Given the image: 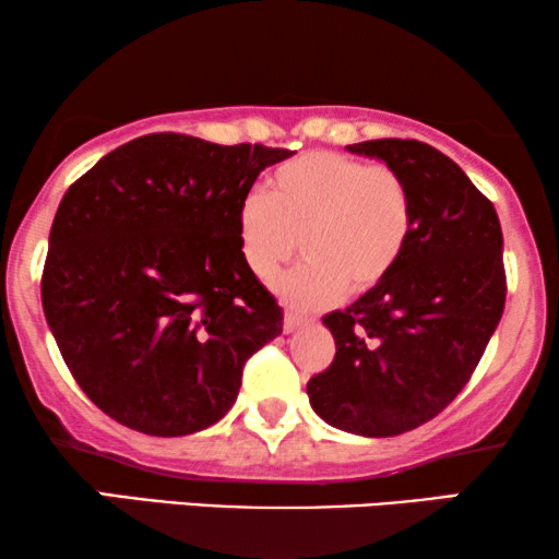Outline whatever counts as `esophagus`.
I'll use <instances>...</instances> for the list:
<instances>
[{
  "label": "esophagus",
  "mask_w": 559,
  "mask_h": 559,
  "mask_svg": "<svg viewBox=\"0 0 559 559\" xmlns=\"http://www.w3.org/2000/svg\"><path fill=\"white\" fill-rule=\"evenodd\" d=\"M302 325H305V318L295 316V312H287L285 323H282V328H285V333H295L297 328H302Z\"/></svg>",
  "instance_id": "esophagus-1"
}]
</instances>
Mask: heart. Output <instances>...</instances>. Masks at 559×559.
Wrapping results in <instances>:
<instances>
[{
	"instance_id": "1",
	"label": "heart",
	"mask_w": 559,
	"mask_h": 559,
	"mask_svg": "<svg viewBox=\"0 0 559 559\" xmlns=\"http://www.w3.org/2000/svg\"><path fill=\"white\" fill-rule=\"evenodd\" d=\"M412 195L400 173L341 152H310L280 165L270 193L251 190L236 236L251 274L272 280L302 249L308 262L274 289L297 308L369 293L407 249Z\"/></svg>"
}]
</instances>
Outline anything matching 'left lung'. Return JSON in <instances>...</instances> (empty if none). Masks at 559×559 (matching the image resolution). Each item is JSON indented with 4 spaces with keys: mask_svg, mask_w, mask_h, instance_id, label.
Listing matches in <instances>:
<instances>
[{
    "mask_svg": "<svg viewBox=\"0 0 559 559\" xmlns=\"http://www.w3.org/2000/svg\"><path fill=\"white\" fill-rule=\"evenodd\" d=\"M346 150L402 175L412 234L386 280L323 318L335 358L308 381V396L343 432L394 438L430 423L468 384L507 302L503 236L493 203L430 144Z\"/></svg>",
    "mask_w": 559,
    "mask_h": 559,
    "instance_id": "left-lung-1",
    "label": "left lung"
}]
</instances>
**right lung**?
I'll return each instance as SVG.
<instances>
[{
	"label": "right lung",
	"instance_id": "1",
	"mask_svg": "<svg viewBox=\"0 0 559 559\" xmlns=\"http://www.w3.org/2000/svg\"><path fill=\"white\" fill-rule=\"evenodd\" d=\"M287 150L144 134L58 205L43 310L73 379L119 425L201 432L234 407L282 308L243 262L236 211Z\"/></svg>",
	"mask_w": 559,
	"mask_h": 559
}]
</instances>
